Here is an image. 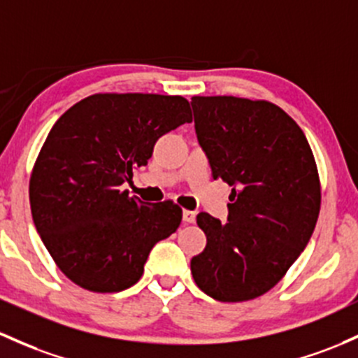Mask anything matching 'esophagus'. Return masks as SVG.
Here are the masks:
<instances>
[{"label":"esophagus","mask_w":358,"mask_h":358,"mask_svg":"<svg viewBox=\"0 0 358 358\" xmlns=\"http://www.w3.org/2000/svg\"><path fill=\"white\" fill-rule=\"evenodd\" d=\"M195 212L194 210H183V221H185L187 224H192L195 222Z\"/></svg>","instance_id":"esophagus-1"}]
</instances>
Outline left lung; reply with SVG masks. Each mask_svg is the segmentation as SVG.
<instances>
[{
	"mask_svg": "<svg viewBox=\"0 0 358 358\" xmlns=\"http://www.w3.org/2000/svg\"><path fill=\"white\" fill-rule=\"evenodd\" d=\"M214 180L233 187L227 222L200 212L207 245L192 258L200 290L221 302L260 297L306 248L321 207L316 161L299 125L275 103L192 96Z\"/></svg>",
	"mask_w": 358,
	"mask_h": 358,
	"instance_id": "8db88e82",
	"label": "left lung"
}]
</instances>
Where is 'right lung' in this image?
Masks as SVG:
<instances>
[{
	"label": "right lung",
	"instance_id": "obj_1",
	"mask_svg": "<svg viewBox=\"0 0 358 358\" xmlns=\"http://www.w3.org/2000/svg\"><path fill=\"white\" fill-rule=\"evenodd\" d=\"M192 122L187 98L96 93L50 129L30 175V209L62 273L92 292H120L144 272L149 251L182 222L173 200L149 203L122 183L146 166L156 141Z\"/></svg>",
	"mask_w": 358,
	"mask_h": 358
}]
</instances>
